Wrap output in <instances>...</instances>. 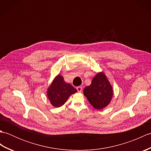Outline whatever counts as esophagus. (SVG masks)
I'll return each instance as SVG.
<instances>
[{"instance_id": "1", "label": "esophagus", "mask_w": 151, "mask_h": 151, "mask_svg": "<svg viewBox=\"0 0 151 151\" xmlns=\"http://www.w3.org/2000/svg\"><path fill=\"white\" fill-rule=\"evenodd\" d=\"M76 89H77L78 92L81 93V92H82V88L81 87V86H78V87L76 88Z\"/></svg>"}]
</instances>
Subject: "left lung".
Here are the masks:
<instances>
[{
	"label": "left lung",
	"mask_w": 151,
	"mask_h": 151,
	"mask_svg": "<svg viewBox=\"0 0 151 151\" xmlns=\"http://www.w3.org/2000/svg\"><path fill=\"white\" fill-rule=\"evenodd\" d=\"M113 88L103 72L93 78L91 84L84 89V95L92 106L97 110L106 108L113 97Z\"/></svg>",
	"instance_id": "left-lung-1"
}]
</instances>
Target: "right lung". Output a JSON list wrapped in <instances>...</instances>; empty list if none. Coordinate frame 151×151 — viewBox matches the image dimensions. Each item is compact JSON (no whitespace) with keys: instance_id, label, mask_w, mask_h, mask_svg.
<instances>
[{"instance_id":"add662e5","label":"right lung","mask_w":151,"mask_h":151,"mask_svg":"<svg viewBox=\"0 0 151 151\" xmlns=\"http://www.w3.org/2000/svg\"><path fill=\"white\" fill-rule=\"evenodd\" d=\"M77 92L76 89L64 81L63 76L58 74L47 89V97L53 106L59 108L65 103L72 94Z\"/></svg>"}]
</instances>
